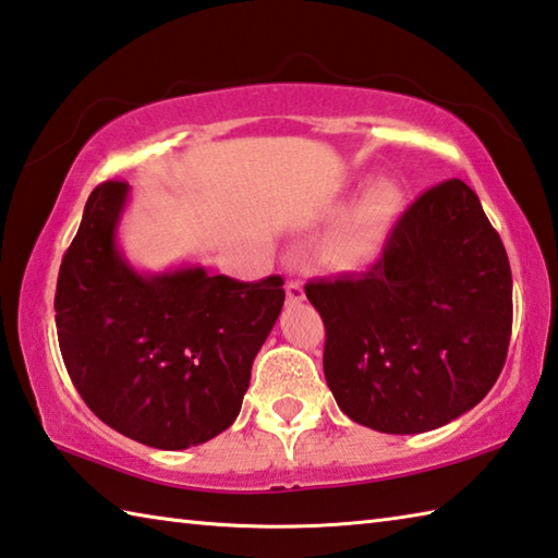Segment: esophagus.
<instances>
[{"mask_svg":"<svg viewBox=\"0 0 558 558\" xmlns=\"http://www.w3.org/2000/svg\"><path fill=\"white\" fill-rule=\"evenodd\" d=\"M305 300V290H302L300 282H290L288 286V305H300Z\"/></svg>","mask_w":558,"mask_h":558,"instance_id":"34e87169","label":"esophagus"}]
</instances>
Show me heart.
Here are the masks:
<instances>
[{
	"mask_svg": "<svg viewBox=\"0 0 558 558\" xmlns=\"http://www.w3.org/2000/svg\"><path fill=\"white\" fill-rule=\"evenodd\" d=\"M402 215V195L390 182L371 187L324 239V256L339 268H359L388 244Z\"/></svg>",
	"mask_w": 558,
	"mask_h": 558,
	"instance_id": "1",
	"label": "heart"
}]
</instances>
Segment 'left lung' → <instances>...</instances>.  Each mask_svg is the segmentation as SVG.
Here are the masks:
<instances>
[{"mask_svg":"<svg viewBox=\"0 0 558 558\" xmlns=\"http://www.w3.org/2000/svg\"><path fill=\"white\" fill-rule=\"evenodd\" d=\"M322 314L324 378L339 410L383 434L439 429L498 380L512 331V272L463 180L400 217L361 278L305 286Z\"/></svg>","mask_w":558,"mask_h":558,"instance_id":"1","label":"left lung"}]
</instances>
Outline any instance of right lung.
<instances>
[{
	"label": "right lung",
	"instance_id": "add662e5",
	"mask_svg": "<svg viewBox=\"0 0 558 558\" xmlns=\"http://www.w3.org/2000/svg\"><path fill=\"white\" fill-rule=\"evenodd\" d=\"M126 182L93 190L56 288L60 353L99 420L154 449L215 439L239 417L251 366L286 302L282 278L199 266L144 272L119 246Z\"/></svg>",
	"mask_w": 558,
	"mask_h": 558
}]
</instances>
